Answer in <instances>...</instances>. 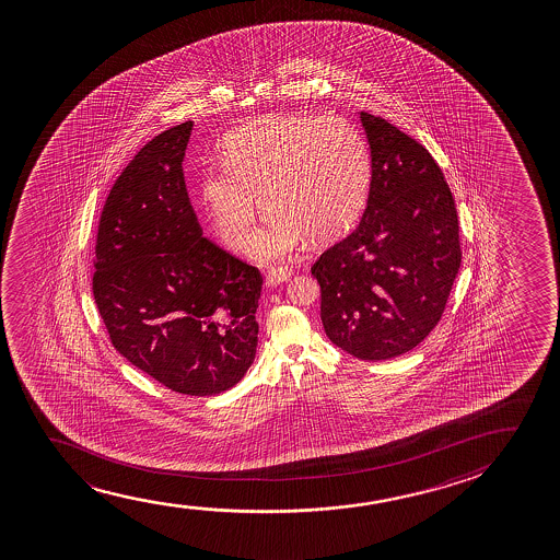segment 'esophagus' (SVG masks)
I'll list each match as a JSON object with an SVG mask.
<instances>
[{
	"mask_svg": "<svg viewBox=\"0 0 560 560\" xmlns=\"http://www.w3.org/2000/svg\"><path fill=\"white\" fill-rule=\"evenodd\" d=\"M291 277V268H271L269 269L268 273H266V284H268V287H277V284L289 281Z\"/></svg>",
	"mask_w": 560,
	"mask_h": 560,
	"instance_id": "esophagus-1",
	"label": "esophagus"
}]
</instances>
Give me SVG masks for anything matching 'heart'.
I'll use <instances>...</instances> for the list:
<instances>
[{"label":"heart","mask_w":560,"mask_h":560,"mask_svg":"<svg viewBox=\"0 0 560 560\" xmlns=\"http://www.w3.org/2000/svg\"><path fill=\"white\" fill-rule=\"evenodd\" d=\"M222 168L200 177V199L223 245L248 243L254 260L291 256L304 238L323 243L345 233L368 202L371 153L360 128L342 116L279 115L233 131Z\"/></svg>","instance_id":"1"}]
</instances>
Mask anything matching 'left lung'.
I'll return each instance as SVG.
<instances>
[{"instance_id": "left-lung-1", "label": "left lung", "mask_w": 560, "mask_h": 560, "mask_svg": "<svg viewBox=\"0 0 560 560\" xmlns=\"http://www.w3.org/2000/svg\"><path fill=\"white\" fill-rule=\"evenodd\" d=\"M360 120L371 153L368 207L312 276L330 342L383 361L421 345L444 314L460 266L459 222L432 154L381 116Z\"/></svg>"}]
</instances>
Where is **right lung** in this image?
I'll return each instance as SVG.
<instances>
[{"instance_id": "1", "label": "right lung", "mask_w": 560, "mask_h": 560, "mask_svg": "<svg viewBox=\"0 0 560 560\" xmlns=\"http://www.w3.org/2000/svg\"><path fill=\"white\" fill-rule=\"evenodd\" d=\"M192 122L151 139L103 207L93 299L131 365L170 390L214 396L253 365L258 269L202 237L187 195Z\"/></svg>"}]
</instances>
